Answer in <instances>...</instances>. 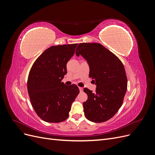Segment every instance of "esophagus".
Here are the masks:
<instances>
[{
  "label": "esophagus",
  "mask_w": 155,
  "mask_h": 155,
  "mask_svg": "<svg viewBox=\"0 0 155 155\" xmlns=\"http://www.w3.org/2000/svg\"><path fill=\"white\" fill-rule=\"evenodd\" d=\"M79 91H80V92H83V88L82 87H79Z\"/></svg>",
  "instance_id": "1"
}]
</instances>
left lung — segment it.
Instances as JSON below:
<instances>
[{
    "label": "left lung",
    "instance_id": "1",
    "mask_svg": "<svg viewBox=\"0 0 155 155\" xmlns=\"http://www.w3.org/2000/svg\"><path fill=\"white\" fill-rule=\"evenodd\" d=\"M76 54L82 55L89 65V77L96 85L94 93L83 91L88 100L83 104L86 118L95 123L112 118L122 105L127 88V78L123 63L116 55L99 43L79 44Z\"/></svg>",
    "mask_w": 155,
    "mask_h": 155
}]
</instances>
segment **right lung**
Here are the masks:
<instances>
[{"instance_id":"add662e5","label":"right lung","mask_w":155,"mask_h":155,"mask_svg":"<svg viewBox=\"0 0 155 155\" xmlns=\"http://www.w3.org/2000/svg\"><path fill=\"white\" fill-rule=\"evenodd\" d=\"M78 44L52 46L33 64L27 81L31 104L40 118L59 123L68 118L72 104L79 93L78 87L66 85L62 79L67 63Z\"/></svg>"}]
</instances>
